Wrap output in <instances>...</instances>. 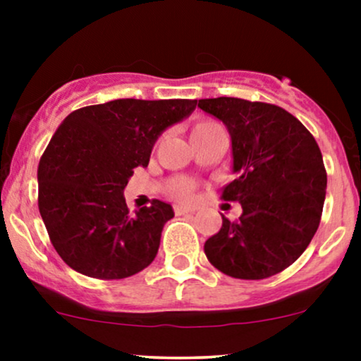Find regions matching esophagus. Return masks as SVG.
<instances>
[{
  "mask_svg": "<svg viewBox=\"0 0 361 361\" xmlns=\"http://www.w3.org/2000/svg\"><path fill=\"white\" fill-rule=\"evenodd\" d=\"M193 209H190V207H185V205H175V214L176 215H185V214H192Z\"/></svg>",
  "mask_w": 361,
  "mask_h": 361,
  "instance_id": "34e87169",
  "label": "esophagus"
}]
</instances>
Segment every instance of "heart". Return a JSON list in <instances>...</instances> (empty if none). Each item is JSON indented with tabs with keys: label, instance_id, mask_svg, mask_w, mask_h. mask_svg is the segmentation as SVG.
Returning <instances> with one entry per match:
<instances>
[{
	"label": "heart",
	"instance_id": "obj_1",
	"mask_svg": "<svg viewBox=\"0 0 361 361\" xmlns=\"http://www.w3.org/2000/svg\"><path fill=\"white\" fill-rule=\"evenodd\" d=\"M219 127L221 126L212 122V120H202V122L195 123L192 135L205 134V132H210V130H214V128H219ZM192 190H193V186H192V183H188V181H180V183H176L175 186H173V193L178 195V197H188Z\"/></svg>",
	"mask_w": 361,
	"mask_h": 361
}]
</instances>
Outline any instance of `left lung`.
Masks as SVG:
<instances>
[{
	"label": "left lung",
	"instance_id": "8db88e82",
	"mask_svg": "<svg viewBox=\"0 0 361 361\" xmlns=\"http://www.w3.org/2000/svg\"><path fill=\"white\" fill-rule=\"evenodd\" d=\"M198 109L222 120L233 142V173L222 198L241 217L207 239V258L233 279L261 280L288 268L316 234L327 175L312 134L287 110L241 98H205Z\"/></svg>",
	"mask_w": 361,
	"mask_h": 361
}]
</instances>
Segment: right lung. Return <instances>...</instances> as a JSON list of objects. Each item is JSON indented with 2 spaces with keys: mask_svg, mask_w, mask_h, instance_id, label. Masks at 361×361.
<instances>
[{
  "mask_svg": "<svg viewBox=\"0 0 361 361\" xmlns=\"http://www.w3.org/2000/svg\"><path fill=\"white\" fill-rule=\"evenodd\" d=\"M197 100L123 98L74 110L40 157L39 210L57 255L91 279L117 280L149 267L173 207L152 200L128 214L123 190L147 166L157 137Z\"/></svg>",
  "mask_w": 361,
  "mask_h": 361,
  "instance_id": "obj_1",
  "label": "right lung"
}]
</instances>
